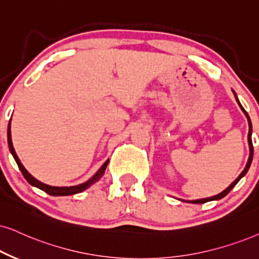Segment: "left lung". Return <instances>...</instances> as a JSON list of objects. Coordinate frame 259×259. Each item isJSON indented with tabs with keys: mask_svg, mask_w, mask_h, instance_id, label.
<instances>
[{
	"mask_svg": "<svg viewBox=\"0 0 259 259\" xmlns=\"http://www.w3.org/2000/svg\"><path fill=\"white\" fill-rule=\"evenodd\" d=\"M234 93V96H235V99H237V101H238V104L239 105H240V103H239V100H238V98H237V94H235V92H233ZM240 107H241V110L244 111V113L246 114V117H247V120H248V124H250V130H248V145H250V156H248V161H247V163H246V167L244 168V171L240 173V175H239V177L237 179H235V181L232 183V184L228 186L227 189L226 190H224V191L221 192V194H219V195H217V196H212V197H209V198H203V199H196V201H189V203H205V202H208V201H214V199H221L222 197H225L226 195L228 194V192L231 191L232 189L234 188L235 185H237V183L240 181L241 178H243V177L246 175V172L248 171V168H250V165H251V162H252V158H253V146H252V140H251V134H252V125H251V119H250V117H248V114H247V112L246 111L244 110V107L240 105Z\"/></svg>",
	"mask_w": 259,
	"mask_h": 259,
	"instance_id": "left-lung-1",
	"label": "left lung"
}]
</instances>
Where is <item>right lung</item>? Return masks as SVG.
I'll return each instance as SVG.
<instances>
[{"mask_svg":"<svg viewBox=\"0 0 259 259\" xmlns=\"http://www.w3.org/2000/svg\"><path fill=\"white\" fill-rule=\"evenodd\" d=\"M8 146H9V150H11V153L13 154V156H14L16 163H18L19 168H20V171L22 173V176L25 177V179L27 181L29 184L33 185V186H37L38 189L42 190V191H45L47 194L51 195V196H68V195H75V194H78V192L83 191V190H86L87 188H90L92 184H94L97 181H99V178H101V176L105 173V169H106V166L107 163H109V160L104 163L103 166L99 168V171L96 173V176L93 177V178H91L90 181L83 183V184H80V185H75V186H65V188H56V186H50V185H47V184H42L37 179L33 178L29 173L26 171L24 166H22V163L20 162V160H19L18 155H16L15 150H14V147H13V143H12V136H11V122L8 124Z\"/></svg>","mask_w":259,"mask_h":259,"instance_id":"1","label":"right lung"}]
</instances>
